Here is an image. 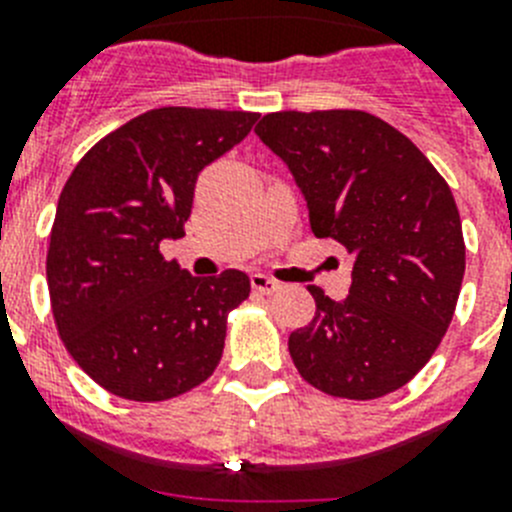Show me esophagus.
<instances>
[{
	"instance_id": "obj_1",
	"label": "esophagus",
	"mask_w": 512,
	"mask_h": 512,
	"mask_svg": "<svg viewBox=\"0 0 512 512\" xmlns=\"http://www.w3.org/2000/svg\"><path fill=\"white\" fill-rule=\"evenodd\" d=\"M251 287H253V292H259V295H274V292H279V287H282V284H279L277 279L266 277V274H253Z\"/></svg>"
}]
</instances>
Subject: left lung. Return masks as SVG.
<instances>
[{"label": "left lung", "instance_id": "left-lung-1", "mask_svg": "<svg viewBox=\"0 0 512 512\" xmlns=\"http://www.w3.org/2000/svg\"><path fill=\"white\" fill-rule=\"evenodd\" d=\"M256 135L295 176L312 233L354 256L346 300L307 287L315 318L289 336L297 372L346 400L400 390L441 343L464 279L449 184L413 140L369 112H271Z\"/></svg>", "mask_w": 512, "mask_h": 512}]
</instances>
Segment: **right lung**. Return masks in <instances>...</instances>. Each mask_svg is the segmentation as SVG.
<instances>
[{
	"label": "right lung",
	"mask_w": 512,
	"mask_h": 512,
	"mask_svg": "<svg viewBox=\"0 0 512 512\" xmlns=\"http://www.w3.org/2000/svg\"><path fill=\"white\" fill-rule=\"evenodd\" d=\"M256 120L158 107L104 135L71 171L45 261L48 292L63 346L112 395L171 400L215 372L228 312L251 282L238 269L192 277L161 243L182 238L200 171Z\"/></svg>",
	"instance_id": "add662e5"
}]
</instances>
